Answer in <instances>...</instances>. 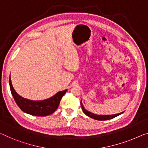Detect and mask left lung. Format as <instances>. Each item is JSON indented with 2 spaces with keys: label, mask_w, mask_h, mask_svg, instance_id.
<instances>
[{
  "label": "left lung",
  "mask_w": 148,
  "mask_h": 148,
  "mask_svg": "<svg viewBox=\"0 0 148 148\" xmlns=\"http://www.w3.org/2000/svg\"><path fill=\"white\" fill-rule=\"evenodd\" d=\"M81 106H82V109L84 113L86 115L89 116L90 118H92L93 119H95V120H100V121H102V120H110V119H112L114 118H115V117L118 116L119 115H120V114H122L123 112L122 113H120V114H114V115H97V114H92L91 112L87 111L84 108L82 103V101H81Z\"/></svg>",
  "instance_id": "1"
}]
</instances>
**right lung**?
Masks as SVG:
<instances>
[{
    "label": "right lung",
    "mask_w": 148,
    "mask_h": 148,
    "mask_svg": "<svg viewBox=\"0 0 148 148\" xmlns=\"http://www.w3.org/2000/svg\"><path fill=\"white\" fill-rule=\"evenodd\" d=\"M9 84L11 93L14 101L22 111L36 116H46L54 113L58 108L62 96L67 91V90H65L59 92L47 100L33 101L24 98L16 93L11 83L10 78H9Z\"/></svg>",
    "instance_id": "obj_1"
}]
</instances>
